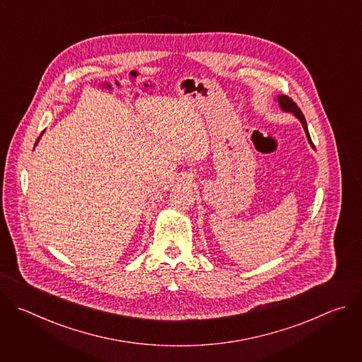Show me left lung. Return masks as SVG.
Instances as JSON below:
<instances>
[{
	"mask_svg": "<svg viewBox=\"0 0 362 362\" xmlns=\"http://www.w3.org/2000/svg\"><path fill=\"white\" fill-rule=\"evenodd\" d=\"M278 103H279V106H281V109H282L284 112L292 113L293 116H296V117L299 119V122L302 123V127H303V130H305V133H306L308 141L311 143V146L314 147V143H313V140H311V136H309V132H308L306 120H305V117H303V115H302L300 109L296 106V103H293V100H292L291 97H288V95H284V94H282V95H278Z\"/></svg>",
	"mask_w": 362,
	"mask_h": 362,
	"instance_id": "1",
	"label": "left lung"
}]
</instances>
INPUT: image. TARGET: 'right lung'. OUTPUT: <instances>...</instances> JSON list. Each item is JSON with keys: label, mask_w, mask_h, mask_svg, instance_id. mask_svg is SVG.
<instances>
[{"label": "right lung", "mask_w": 362, "mask_h": 362, "mask_svg": "<svg viewBox=\"0 0 362 362\" xmlns=\"http://www.w3.org/2000/svg\"><path fill=\"white\" fill-rule=\"evenodd\" d=\"M41 134H42V133H41ZM38 140H40V137H38V139H37V141H35V144H37V143H38Z\"/></svg>", "instance_id": "obj_1"}]
</instances>
